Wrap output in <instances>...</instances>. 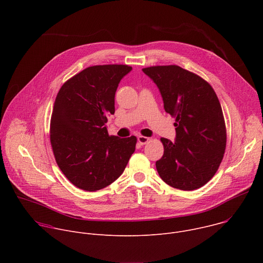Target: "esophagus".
<instances>
[{"label": "esophagus", "mask_w": 263, "mask_h": 263, "mask_svg": "<svg viewBox=\"0 0 263 263\" xmlns=\"http://www.w3.org/2000/svg\"><path fill=\"white\" fill-rule=\"evenodd\" d=\"M148 140H149V138H148V137H145V136H142V135H140V136H138V137H137V141H138L141 145H143V144L147 143V142H148Z\"/></svg>", "instance_id": "esophagus-1"}]
</instances>
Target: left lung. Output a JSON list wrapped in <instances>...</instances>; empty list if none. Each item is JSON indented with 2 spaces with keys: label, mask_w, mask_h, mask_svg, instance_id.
Wrapping results in <instances>:
<instances>
[{
  "label": "left lung",
  "mask_w": 263,
  "mask_h": 263,
  "mask_svg": "<svg viewBox=\"0 0 263 263\" xmlns=\"http://www.w3.org/2000/svg\"><path fill=\"white\" fill-rule=\"evenodd\" d=\"M158 86L164 109L176 119V140L160 138L164 153L156 161L160 178L174 189L195 191L216 173L227 142L221 106L211 85L178 65L142 68Z\"/></svg>",
  "instance_id": "left-lung-1"
}]
</instances>
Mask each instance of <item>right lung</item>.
Here are the masks:
<instances>
[{
  "label": "right lung",
  "instance_id": "obj_1",
  "mask_svg": "<svg viewBox=\"0 0 263 263\" xmlns=\"http://www.w3.org/2000/svg\"><path fill=\"white\" fill-rule=\"evenodd\" d=\"M127 64L89 66L59 89L51 117L55 160L70 183L97 192L115 182L135 151L137 138L109 135L105 124L115 114V96Z\"/></svg>",
  "mask_w": 263,
  "mask_h": 263
}]
</instances>
